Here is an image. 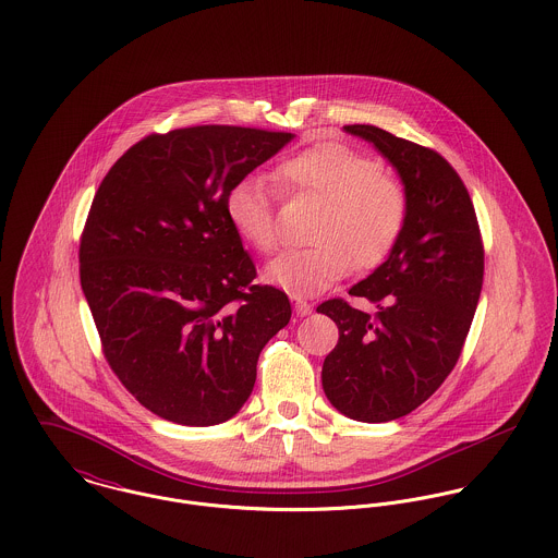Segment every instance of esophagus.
<instances>
[{"mask_svg": "<svg viewBox=\"0 0 558 558\" xmlns=\"http://www.w3.org/2000/svg\"><path fill=\"white\" fill-rule=\"evenodd\" d=\"M292 303H294V312H296V316H301V318H305V316H310V314L314 312V307H312L307 301L299 299V296H292Z\"/></svg>", "mask_w": 558, "mask_h": 558, "instance_id": "1", "label": "esophagus"}]
</instances>
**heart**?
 <instances>
[{
    "instance_id": "1",
    "label": "heart",
    "mask_w": 558,
    "mask_h": 558,
    "mask_svg": "<svg viewBox=\"0 0 558 558\" xmlns=\"http://www.w3.org/2000/svg\"><path fill=\"white\" fill-rule=\"evenodd\" d=\"M288 195L314 197V246L290 248L264 270L268 283L290 296H316L339 281L350 266L374 268L396 246L408 215V195L383 165L345 144L305 148L275 167ZM226 215L236 236L259 253L277 246V197L259 175L232 184Z\"/></svg>"
}]
</instances>
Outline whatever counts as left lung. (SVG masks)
Segmentation results:
<instances>
[{"mask_svg":"<svg viewBox=\"0 0 558 558\" xmlns=\"http://www.w3.org/2000/svg\"><path fill=\"white\" fill-rule=\"evenodd\" d=\"M343 131L396 167L408 215L389 257L348 292L376 312L341 299L319 305L339 328L322 387L341 414L387 423L418 408L456 367L483 286V244L471 195L438 153L369 124Z\"/></svg>","mask_w":558,"mask_h":558,"instance_id":"obj_1","label":"left lung"}]
</instances>
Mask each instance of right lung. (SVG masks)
Returning <instances> with one entry per match:
<instances>
[{
    "instance_id": "right-lung-1",
    "label": "right lung",
    "mask_w": 558,
    "mask_h": 558,
    "mask_svg": "<svg viewBox=\"0 0 558 558\" xmlns=\"http://www.w3.org/2000/svg\"><path fill=\"white\" fill-rule=\"evenodd\" d=\"M292 140L219 124L150 135L94 195L81 288L113 374L160 418H232L262 348L292 318L286 292L253 283L255 264L226 215L232 184Z\"/></svg>"
}]
</instances>
